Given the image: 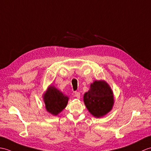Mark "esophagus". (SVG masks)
<instances>
[{"mask_svg": "<svg viewBox=\"0 0 151 151\" xmlns=\"http://www.w3.org/2000/svg\"><path fill=\"white\" fill-rule=\"evenodd\" d=\"M75 97L76 98H78V99H79L80 98V96H81V94H80V93L79 92H75Z\"/></svg>", "mask_w": 151, "mask_h": 151, "instance_id": "esophagus-1", "label": "esophagus"}]
</instances>
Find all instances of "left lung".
<instances>
[{
    "instance_id": "left-lung-1",
    "label": "left lung",
    "mask_w": 151,
    "mask_h": 151,
    "mask_svg": "<svg viewBox=\"0 0 151 151\" xmlns=\"http://www.w3.org/2000/svg\"><path fill=\"white\" fill-rule=\"evenodd\" d=\"M83 101L89 112L99 118L107 114L114 103V93L110 85L104 80H96L83 96Z\"/></svg>"
}]
</instances>
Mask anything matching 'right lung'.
Masks as SVG:
<instances>
[{"mask_svg":"<svg viewBox=\"0 0 151 151\" xmlns=\"http://www.w3.org/2000/svg\"><path fill=\"white\" fill-rule=\"evenodd\" d=\"M42 98L46 110L53 116H58L66 108L69 99L68 96L53 85L48 87L43 93Z\"/></svg>","mask_w":151,"mask_h":151,"instance_id":"add662e5","label":"right lung"}]
</instances>
